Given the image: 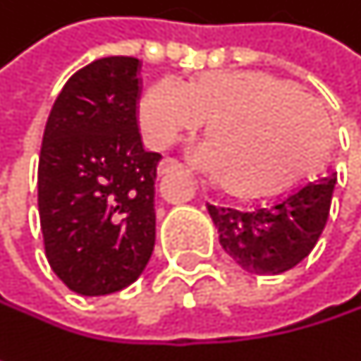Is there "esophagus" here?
<instances>
[{"label": "esophagus", "mask_w": 361, "mask_h": 361, "mask_svg": "<svg viewBox=\"0 0 361 361\" xmlns=\"http://www.w3.org/2000/svg\"><path fill=\"white\" fill-rule=\"evenodd\" d=\"M181 169L180 161L171 159V157H165L161 163H159V176H165V173H171V171H178Z\"/></svg>", "instance_id": "esophagus-1"}]
</instances>
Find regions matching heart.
<instances>
[{"instance_id":"heart-1","label":"heart","mask_w":361,"mask_h":361,"mask_svg":"<svg viewBox=\"0 0 361 361\" xmlns=\"http://www.w3.org/2000/svg\"><path fill=\"white\" fill-rule=\"evenodd\" d=\"M140 129L154 148L173 144L209 121L211 142L194 159L240 196L274 192L303 176L324 152L328 116L297 85L271 75L209 71L183 83L163 77L137 106Z\"/></svg>"}]
</instances>
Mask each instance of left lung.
<instances>
[{"label": "left lung", "instance_id": "8db88e82", "mask_svg": "<svg viewBox=\"0 0 361 361\" xmlns=\"http://www.w3.org/2000/svg\"><path fill=\"white\" fill-rule=\"evenodd\" d=\"M336 173L305 181L293 192L252 209L207 204L219 243L251 274H282L303 261L330 213Z\"/></svg>", "mask_w": 361, "mask_h": 361}]
</instances>
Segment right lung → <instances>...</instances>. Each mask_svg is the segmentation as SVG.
I'll return each instance as SVG.
<instances>
[{
	"label": "right lung",
	"mask_w": 361,
	"mask_h": 361,
	"mask_svg": "<svg viewBox=\"0 0 361 361\" xmlns=\"http://www.w3.org/2000/svg\"><path fill=\"white\" fill-rule=\"evenodd\" d=\"M137 73L131 56L83 66L62 87L43 131L37 188L45 257L85 297L135 282L154 249L161 154L142 146Z\"/></svg>",
	"instance_id": "add662e5"
}]
</instances>
